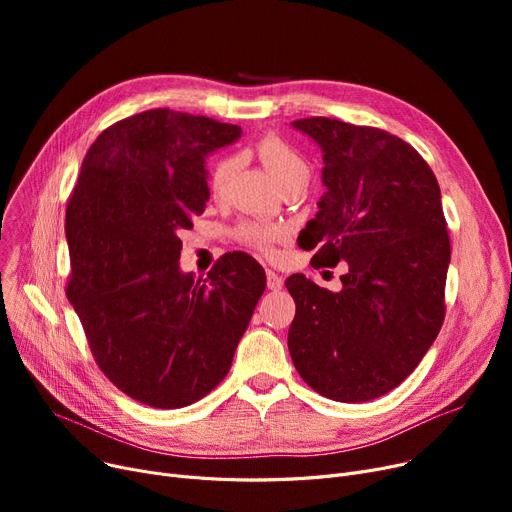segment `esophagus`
<instances>
[{
  "label": "esophagus",
  "mask_w": 512,
  "mask_h": 512,
  "mask_svg": "<svg viewBox=\"0 0 512 512\" xmlns=\"http://www.w3.org/2000/svg\"><path fill=\"white\" fill-rule=\"evenodd\" d=\"M282 284H284L282 276H278V274L272 272V270H267V288H270V290H280Z\"/></svg>",
  "instance_id": "esophagus-1"
}]
</instances>
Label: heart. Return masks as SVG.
<instances>
[{"label": "heart", "mask_w": 512, "mask_h": 512, "mask_svg": "<svg viewBox=\"0 0 512 512\" xmlns=\"http://www.w3.org/2000/svg\"><path fill=\"white\" fill-rule=\"evenodd\" d=\"M253 153L259 157L261 164L267 168V172L272 174V178L282 186L284 182L299 178V176H309L307 161L294 151L288 143H284L276 134H267V137L259 139L253 147ZM238 170V159L234 155H224L218 159V164L213 166L211 172V193L215 197L226 195L230 188V182ZM236 236L240 242L245 245L272 255L274 245L282 238V232L274 226H263V224H245L236 230Z\"/></svg>", "instance_id": "heart-1"}]
</instances>
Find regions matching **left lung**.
<instances>
[{"label": "left lung", "mask_w": 512, "mask_h": 512, "mask_svg": "<svg viewBox=\"0 0 512 512\" xmlns=\"http://www.w3.org/2000/svg\"><path fill=\"white\" fill-rule=\"evenodd\" d=\"M292 126L324 153L326 193L303 249H317L319 265L348 263V272L340 292L303 274L286 280L297 303L288 351L321 396L367 402L405 382L442 328L450 238L440 186L386 130L321 116Z\"/></svg>", "instance_id": "1"}]
</instances>
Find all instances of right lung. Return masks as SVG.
I'll return each mask as SVG.
<instances>
[{
  "mask_svg": "<svg viewBox=\"0 0 512 512\" xmlns=\"http://www.w3.org/2000/svg\"><path fill=\"white\" fill-rule=\"evenodd\" d=\"M240 134L159 107L105 128L83 159L66 207V297L101 371L143 405L188 407L218 386L265 290L247 253L205 280L178 265V232L209 199L205 157Z\"/></svg>",
  "mask_w": 512,
  "mask_h": 512,
  "instance_id": "1",
  "label": "right lung"
}]
</instances>
